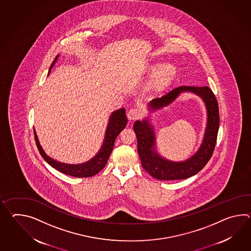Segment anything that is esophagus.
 I'll list each match as a JSON object with an SVG mask.
<instances>
[{"label": "esophagus", "mask_w": 251, "mask_h": 251, "mask_svg": "<svg viewBox=\"0 0 251 251\" xmlns=\"http://www.w3.org/2000/svg\"><path fill=\"white\" fill-rule=\"evenodd\" d=\"M127 116L129 121H136L141 116V111L139 109H131L128 111Z\"/></svg>", "instance_id": "obj_1"}]
</instances>
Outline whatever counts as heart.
<instances>
[{
    "label": "heart",
    "instance_id": "heart-1",
    "mask_svg": "<svg viewBox=\"0 0 251 251\" xmlns=\"http://www.w3.org/2000/svg\"><path fill=\"white\" fill-rule=\"evenodd\" d=\"M156 67L153 66L150 68L151 71H154ZM176 70L172 65H164L158 67L151 76L148 84V90L152 93H161L167 89L176 77Z\"/></svg>",
    "mask_w": 251,
    "mask_h": 251
}]
</instances>
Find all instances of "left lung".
Masks as SVG:
<instances>
[{"label":"left lung","instance_id":"obj_1","mask_svg":"<svg viewBox=\"0 0 251 251\" xmlns=\"http://www.w3.org/2000/svg\"><path fill=\"white\" fill-rule=\"evenodd\" d=\"M184 91H190L201 96L204 100L208 111V123L203 142L195 156L188 160L176 163L160 157L153 150L155 137L150 124L146 121L142 123L137 121L134 123L141 165L148 173L158 180H181L195 176L205 167L215 149L220 124L219 106L215 95L208 86H179L163 95L161 98L151 100V108L155 110L168 105Z\"/></svg>","mask_w":251,"mask_h":251}]
</instances>
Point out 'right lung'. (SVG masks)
<instances>
[{"label":"right lung","mask_w":251,"mask_h":251,"mask_svg":"<svg viewBox=\"0 0 251 251\" xmlns=\"http://www.w3.org/2000/svg\"><path fill=\"white\" fill-rule=\"evenodd\" d=\"M57 56L54 59L53 63L51 64L50 69L55 64ZM128 123V120L125 114V110L121 109L119 111L113 112L112 116L110 118V122L108 124V127L106 129L105 139L103 141V145L100 150V152L96 156L91 159L89 162H86L81 165H67L63 164L60 162L55 161L50 156L45 154L42 148L39 145V140L37 138V135L34 131V137L36 145L39 150L40 155L44 158L46 161L48 162L51 167H54L56 170L63 174H66L75 177H90L93 176L96 174L99 173L100 170L105 167L107 161L112 154V150L115 139L117 138L118 135L123 130V128L126 127Z\"/></svg>","instance_id":"1"}]
</instances>
